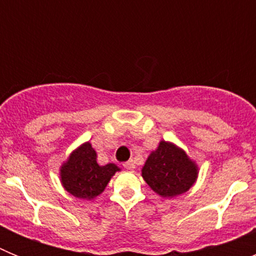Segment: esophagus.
Masks as SVG:
<instances>
[{"label":"esophagus","instance_id":"esophagus-1","mask_svg":"<svg viewBox=\"0 0 256 256\" xmlns=\"http://www.w3.org/2000/svg\"><path fill=\"white\" fill-rule=\"evenodd\" d=\"M124 168L126 169H128V170H133V169H134V162H133V160H128V162H124Z\"/></svg>","mask_w":256,"mask_h":256}]
</instances>
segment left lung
Returning <instances> with one entry per match:
<instances>
[{
  "label": "left lung",
  "instance_id": "left-lung-1",
  "mask_svg": "<svg viewBox=\"0 0 256 256\" xmlns=\"http://www.w3.org/2000/svg\"><path fill=\"white\" fill-rule=\"evenodd\" d=\"M142 177L158 195L174 198L188 191L195 183L198 165L182 148L162 141L144 162Z\"/></svg>",
  "mask_w": 256,
  "mask_h": 256
}]
</instances>
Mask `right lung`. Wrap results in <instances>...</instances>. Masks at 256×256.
Returning <instances> with one entry per match:
<instances>
[{
    "label": "right lung",
    "mask_w": 256,
    "mask_h": 256,
    "mask_svg": "<svg viewBox=\"0 0 256 256\" xmlns=\"http://www.w3.org/2000/svg\"><path fill=\"white\" fill-rule=\"evenodd\" d=\"M96 159V151L90 142L72 152L60 169L61 183L69 194L78 198L91 200L105 190L119 168L112 162L98 165Z\"/></svg>",
    "instance_id": "obj_1"
}]
</instances>
